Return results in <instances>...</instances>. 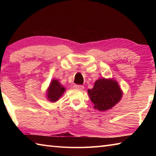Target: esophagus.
Returning a JSON list of instances; mask_svg holds the SVG:
<instances>
[{"label": "esophagus", "mask_w": 156, "mask_h": 156, "mask_svg": "<svg viewBox=\"0 0 156 156\" xmlns=\"http://www.w3.org/2000/svg\"><path fill=\"white\" fill-rule=\"evenodd\" d=\"M74 88L75 89H77V90H82L84 89V86L79 85V84H76V85L74 86Z\"/></svg>", "instance_id": "1"}]
</instances>
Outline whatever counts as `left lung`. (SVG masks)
Segmentation results:
<instances>
[{"label":"left lung","instance_id":"8db88e82","mask_svg":"<svg viewBox=\"0 0 156 156\" xmlns=\"http://www.w3.org/2000/svg\"><path fill=\"white\" fill-rule=\"evenodd\" d=\"M94 108L105 111L118 103L122 97V91L118 83L111 79H98L95 82L93 88L88 90Z\"/></svg>","mask_w":156,"mask_h":156}]
</instances>
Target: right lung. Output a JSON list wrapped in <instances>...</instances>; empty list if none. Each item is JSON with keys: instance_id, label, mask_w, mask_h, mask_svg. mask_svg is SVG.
<instances>
[{"instance_id": "1", "label": "right lung", "mask_w": 156, "mask_h": 156, "mask_svg": "<svg viewBox=\"0 0 156 156\" xmlns=\"http://www.w3.org/2000/svg\"><path fill=\"white\" fill-rule=\"evenodd\" d=\"M65 90L66 88L57 80H53L48 90V100L51 102L57 101Z\"/></svg>"}]
</instances>
